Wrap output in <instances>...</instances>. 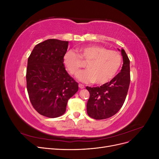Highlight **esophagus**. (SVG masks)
<instances>
[{
  "label": "esophagus",
  "mask_w": 159,
  "mask_h": 159,
  "mask_svg": "<svg viewBox=\"0 0 159 159\" xmlns=\"http://www.w3.org/2000/svg\"><path fill=\"white\" fill-rule=\"evenodd\" d=\"M78 86H79V88H80V89H84V88H85V86H84L83 84H79Z\"/></svg>",
  "instance_id": "obj_1"
}]
</instances>
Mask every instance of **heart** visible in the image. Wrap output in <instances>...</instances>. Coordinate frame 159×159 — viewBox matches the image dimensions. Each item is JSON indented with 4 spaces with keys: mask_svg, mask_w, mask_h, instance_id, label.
<instances>
[{
    "mask_svg": "<svg viewBox=\"0 0 159 159\" xmlns=\"http://www.w3.org/2000/svg\"><path fill=\"white\" fill-rule=\"evenodd\" d=\"M65 53L63 63L72 75H76L82 68L81 61L88 62L87 70L80 72L78 79L84 83L95 82L102 85L109 82L117 74L122 64V57L115 50L101 46H85Z\"/></svg>",
    "mask_w": 159,
    "mask_h": 159,
    "instance_id": "1",
    "label": "heart"
}]
</instances>
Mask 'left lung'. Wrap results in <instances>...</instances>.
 <instances>
[{
	"mask_svg": "<svg viewBox=\"0 0 159 159\" xmlns=\"http://www.w3.org/2000/svg\"><path fill=\"white\" fill-rule=\"evenodd\" d=\"M118 50L123 56L121 72L100 87H86L90 95L87 103V113L95 119L113 116L121 108L126 99L130 84V61L125 51Z\"/></svg>",
	"mask_w": 159,
	"mask_h": 159,
	"instance_id": "1",
	"label": "left lung"
}]
</instances>
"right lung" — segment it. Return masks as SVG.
<instances>
[{"label": "right lung", "instance_id": "1", "mask_svg": "<svg viewBox=\"0 0 159 159\" xmlns=\"http://www.w3.org/2000/svg\"><path fill=\"white\" fill-rule=\"evenodd\" d=\"M68 47V41L46 40L36 45L28 59V93L33 107L43 116L64 115L68 99L78 91V84L63 63Z\"/></svg>", "mask_w": 159, "mask_h": 159}]
</instances>
